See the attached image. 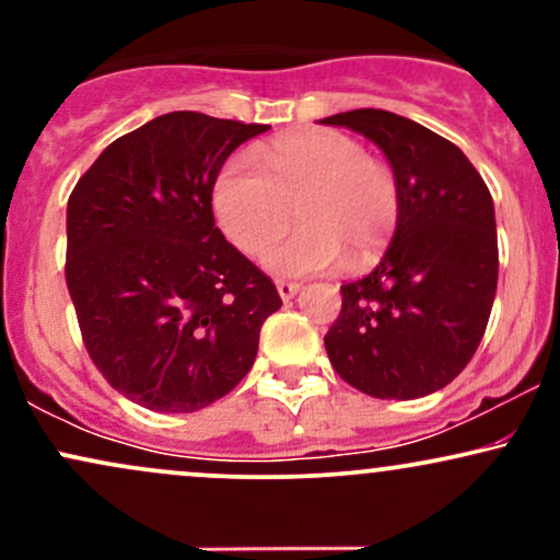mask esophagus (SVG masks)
<instances>
[{
	"mask_svg": "<svg viewBox=\"0 0 560 560\" xmlns=\"http://www.w3.org/2000/svg\"><path fill=\"white\" fill-rule=\"evenodd\" d=\"M276 289H279V298L284 300V302H289L294 298V294L300 292V284H294V281H279V284H276Z\"/></svg>",
	"mask_w": 560,
	"mask_h": 560,
	"instance_id": "esophagus-1",
	"label": "esophagus"
}]
</instances>
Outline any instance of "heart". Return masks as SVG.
Returning a JSON list of instances; mask_svg holds the SVG:
<instances>
[{
  "label": "heart",
  "mask_w": 560,
  "mask_h": 560,
  "mask_svg": "<svg viewBox=\"0 0 560 560\" xmlns=\"http://www.w3.org/2000/svg\"><path fill=\"white\" fill-rule=\"evenodd\" d=\"M266 173L244 155L223 163L213 182L218 226L242 253L260 255L284 234L298 208L300 231L276 244L266 268L313 276L374 260L400 215V186L358 139L331 128L298 131L258 147Z\"/></svg>",
  "instance_id": "heart-1"
}]
</instances>
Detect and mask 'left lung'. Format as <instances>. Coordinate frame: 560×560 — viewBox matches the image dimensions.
Wrapping results in <instances>:
<instances>
[{"label":"left lung","mask_w":560,"mask_h":560,"mask_svg":"<svg viewBox=\"0 0 560 560\" xmlns=\"http://www.w3.org/2000/svg\"><path fill=\"white\" fill-rule=\"evenodd\" d=\"M320 124L363 133L400 186L395 236L378 266L342 284L324 337L339 376L378 400L447 387L485 337L498 289V231L487 184L453 141L387 110Z\"/></svg>","instance_id":"1"}]
</instances>
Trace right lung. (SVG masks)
<instances>
[{
    "label": "right lung",
    "instance_id": "right-lung-1",
    "mask_svg": "<svg viewBox=\"0 0 560 560\" xmlns=\"http://www.w3.org/2000/svg\"><path fill=\"white\" fill-rule=\"evenodd\" d=\"M271 126L178 110L115 139L68 199L66 281L89 355L120 395L195 413L253 369L273 281L226 242L213 182Z\"/></svg>",
    "mask_w": 560,
    "mask_h": 560
}]
</instances>
